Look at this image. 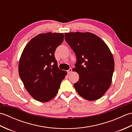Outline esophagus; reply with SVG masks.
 <instances>
[{
	"label": "esophagus",
	"instance_id": "34e87169",
	"mask_svg": "<svg viewBox=\"0 0 132 132\" xmlns=\"http://www.w3.org/2000/svg\"><path fill=\"white\" fill-rule=\"evenodd\" d=\"M67 72H68V74H70L71 72H72V69H69L68 71H67Z\"/></svg>",
	"mask_w": 132,
	"mask_h": 132
}]
</instances>
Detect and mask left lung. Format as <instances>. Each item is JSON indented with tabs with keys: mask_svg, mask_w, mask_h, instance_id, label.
Instances as JSON below:
<instances>
[{
	"mask_svg": "<svg viewBox=\"0 0 132 132\" xmlns=\"http://www.w3.org/2000/svg\"><path fill=\"white\" fill-rule=\"evenodd\" d=\"M64 38L77 56L74 69L79 79L74 86L84 99L95 100L110 87L114 68L113 55L100 37L89 32L65 33Z\"/></svg>",
	"mask_w": 132,
	"mask_h": 132,
	"instance_id": "left-lung-1",
	"label": "left lung"
}]
</instances>
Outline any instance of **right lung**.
I'll list each match as a JSON object with an SVG mask.
<instances>
[{"instance_id":"add662e5","label":"right lung","mask_w":132,"mask_h":132,"mask_svg":"<svg viewBox=\"0 0 132 132\" xmlns=\"http://www.w3.org/2000/svg\"><path fill=\"white\" fill-rule=\"evenodd\" d=\"M63 38V33L36 36L27 44L20 58V77L29 94L39 102H47L54 97L67 75L58 69L54 56Z\"/></svg>"}]
</instances>
